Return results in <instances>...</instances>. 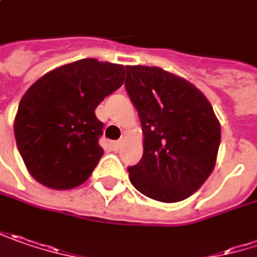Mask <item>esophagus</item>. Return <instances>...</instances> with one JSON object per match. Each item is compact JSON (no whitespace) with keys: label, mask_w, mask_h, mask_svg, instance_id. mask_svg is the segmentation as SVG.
Instances as JSON below:
<instances>
[{"label":"esophagus","mask_w":257,"mask_h":257,"mask_svg":"<svg viewBox=\"0 0 257 257\" xmlns=\"http://www.w3.org/2000/svg\"><path fill=\"white\" fill-rule=\"evenodd\" d=\"M122 145V140H117V142H112V148L114 150H118V149L121 148Z\"/></svg>","instance_id":"1"}]
</instances>
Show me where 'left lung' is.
<instances>
[{"label":"left lung","instance_id":"8db88e82","mask_svg":"<svg viewBox=\"0 0 257 257\" xmlns=\"http://www.w3.org/2000/svg\"><path fill=\"white\" fill-rule=\"evenodd\" d=\"M125 91L145 136L143 156L128 168L137 191L161 202L188 198L215 166L220 122L198 88L158 66H125Z\"/></svg>","mask_w":257,"mask_h":257}]
</instances>
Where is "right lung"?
<instances>
[{"label":"right lung","mask_w":257,"mask_h":257,"mask_svg":"<svg viewBox=\"0 0 257 257\" xmlns=\"http://www.w3.org/2000/svg\"><path fill=\"white\" fill-rule=\"evenodd\" d=\"M124 82V66L81 59L43 75L20 101L14 136L33 178L52 189L84 184L104 150L99 102Z\"/></svg>","instance_id":"1"}]
</instances>
